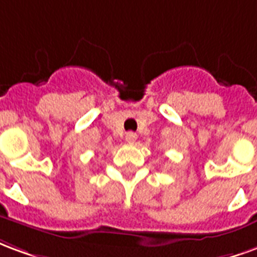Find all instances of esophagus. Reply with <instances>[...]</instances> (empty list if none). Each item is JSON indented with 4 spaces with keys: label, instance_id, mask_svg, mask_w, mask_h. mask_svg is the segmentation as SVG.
Here are the masks:
<instances>
[{
    "label": "esophagus",
    "instance_id": "esophagus-1",
    "mask_svg": "<svg viewBox=\"0 0 257 257\" xmlns=\"http://www.w3.org/2000/svg\"><path fill=\"white\" fill-rule=\"evenodd\" d=\"M136 139H138V135L135 134V132H128L126 136H125V140H126L128 143H135Z\"/></svg>",
    "mask_w": 257,
    "mask_h": 257
}]
</instances>
